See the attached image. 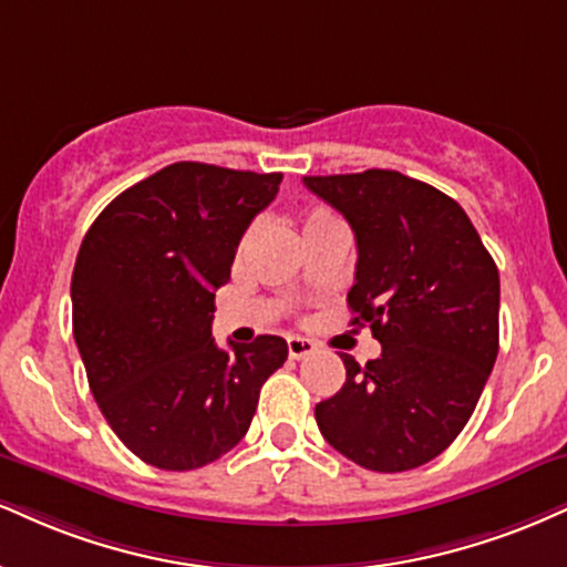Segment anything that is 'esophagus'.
I'll use <instances>...</instances> for the list:
<instances>
[{"label": "esophagus", "mask_w": 567, "mask_h": 567, "mask_svg": "<svg viewBox=\"0 0 567 567\" xmlns=\"http://www.w3.org/2000/svg\"><path fill=\"white\" fill-rule=\"evenodd\" d=\"M317 351V343H313V340H309V338H298V336H292V338H288V353H290V359H306V357H311V353Z\"/></svg>", "instance_id": "1"}]
</instances>
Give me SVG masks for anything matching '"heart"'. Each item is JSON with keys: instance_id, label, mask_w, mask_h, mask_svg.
Listing matches in <instances>:
<instances>
[{"instance_id": "obj_1", "label": "heart", "mask_w": 567, "mask_h": 567, "mask_svg": "<svg viewBox=\"0 0 567 567\" xmlns=\"http://www.w3.org/2000/svg\"><path fill=\"white\" fill-rule=\"evenodd\" d=\"M338 218L330 214V210L324 208H313L309 214L303 216V235H309L313 229H322V227H330V224H336Z\"/></svg>"}]
</instances>
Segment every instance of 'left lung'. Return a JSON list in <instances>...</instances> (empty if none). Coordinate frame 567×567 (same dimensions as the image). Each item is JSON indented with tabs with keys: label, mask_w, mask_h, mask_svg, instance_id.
I'll return each mask as SVG.
<instances>
[{
	"label": "left lung",
	"mask_w": 567,
	"mask_h": 567,
	"mask_svg": "<svg viewBox=\"0 0 567 567\" xmlns=\"http://www.w3.org/2000/svg\"><path fill=\"white\" fill-rule=\"evenodd\" d=\"M357 235L351 324L383 353H343L346 383L313 409L324 441L374 473L414 470L452 443L499 353V269L465 210L388 168L303 176Z\"/></svg>",
	"instance_id": "8db88e82"
}]
</instances>
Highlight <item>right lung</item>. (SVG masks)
Here are the masks:
<instances>
[{"label": "right lung", "mask_w": 567, "mask_h": 567, "mask_svg": "<svg viewBox=\"0 0 567 567\" xmlns=\"http://www.w3.org/2000/svg\"><path fill=\"white\" fill-rule=\"evenodd\" d=\"M282 174L182 161L136 182L94 218L71 279L73 338L107 425L147 465L197 470L248 433L288 343L210 338L245 229Z\"/></svg>", "instance_id": "right-lung-1"}]
</instances>
